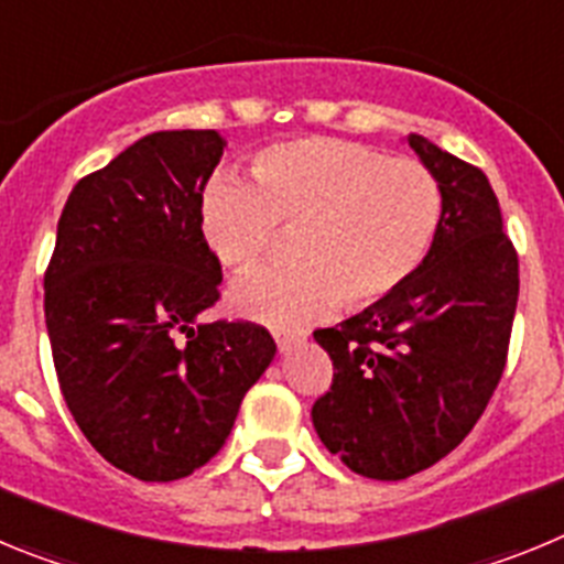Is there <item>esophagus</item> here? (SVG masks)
<instances>
[{"label": "esophagus", "instance_id": "34e87169", "mask_svg": "<svg viewBox=\"0 0 564 564\" xmlns=\"http://www.w3.org/2000/svg\"><path fill=\"white\" fill-rule=\"evenodd\" d=\"M273 338H276L279 350H282V352L291 350L293 344L305 341V336H302V333H291V330H273Z\"/></svg>", "mask_w": 564, "mask_h": 564}]
</instances>
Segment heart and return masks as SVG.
Masks as SVG:
<instances>
[{
  "label": "heart",
  "mask_w": 564,
  "mask_h": 564,
  "mask_svg": "<svg viewBox=\"0 0 564 564\" xmlns=\"http://www.w3.org/2000/svg\"><path fill=\"white\" fill-rule=\"evenodd\" d=\"M253 182L217 177L200 203L208 248L231 271L293 231L299 262L262 268L231 285V307L268 325H305L341 302L370 307L401 291L435 246L443 192L412 158L338 138H299L253 158Z\"/></svg>",
  "instance_id": "b5f03b06"
}]
</instances>
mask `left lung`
I'll return each instance as SVG.
<instances>
[{
	"label": "left lung",
	"instance_id": "8db88e82",
	"mask_svg": "<svg viewBox=\"0 0 564 564\" xmlns=\"http://www.w3.org/2000/svg\"><path fill=\"white\" fill-rule=\"evenodd\" d=\"M406 141L441 183L435 246L401 291L313 333L333 358L313 426L372 480H406L475 430L506 370L520 296V262L486 174L421 134Z\"/></svg>",
	"mask_w": 564,
	"mask_h": 564
}]
</instances>
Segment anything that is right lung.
Masks as SVG:
<instances>
[{
    "instance_id": "obj_1",
    "label": "right lung",
    "mask_w": 564,
    "mask_h": 564,
    "mask_svg": "<svg viewBox=\"0 0 564 564\" xmlns=\"http://www.w3.org/2000/svg\"><path fill=\"white\" fill-rule=\"evenodd\" d=\"M226 141L152 132L69 192L44 273V322L67 410L93 449L147 482L223 449L276 344L251 322L197 316L220 299L203 188Z\"/></svg>"
}]
</instances>
